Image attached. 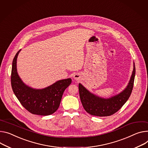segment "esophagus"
I'll return each mask as SVG.
<instances>
[{
    "label": "esophagus",
    "mask_w": 148,
    "mask_h": 148,
    "mask_svg": "<svg viewBox=\"0 0 148 148\" xmlns=\"http://www.w3.org/2000/svg\"><path fill=\"white\" fill-rule=\"evenodd\" d=\"M73 78H74L75 80L79 81L80 80V79H81V75L79 74V73H75V74L73 75Z\"/></svg>",
    "instance_id": "1"
}]
</instances>
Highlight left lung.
Masks as SVG:
<instances>
[{
  "label": "left lung",
  "instance_id": "obj_1",
  "mask_svg": "<svg viewBox=\"0 0 148 148\" xmlns=\"http://www.w3.org/2000/svg\"><path fill=\"white\" fill-rule=\"evenodd\" d=\"M135 65L128 85L121 92L109 98H103L90 93L84 86L79 84V91L81 103L85 110L90 114L99 117L110 116L117 112L129 98L133 88L135 76Z\"/></svg>",
  "mask_w": 148,
  "mask_h": 148
}]
</instances>
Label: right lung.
Wrapping results in <instances>:
<instances>
[{"label": "right lung", "instance_id": "right-lung-1", "mask_svg": "<svg viewBox=\"0 0 148 148\" xmlns=\"http://www.w3.org/2000/svg\"><path fill=\"white\" fill-rule=\"evenodd\" d=\"M20 50L12 62L10 79L13 91L21 105L29 112L40 116L52 114L59 107L63 94L72 79H62L41 89L29 87L22 81L17 73L16 60Z\"/></svg>", "mask_w": 148, "mask_h": 148}]
</instances>
